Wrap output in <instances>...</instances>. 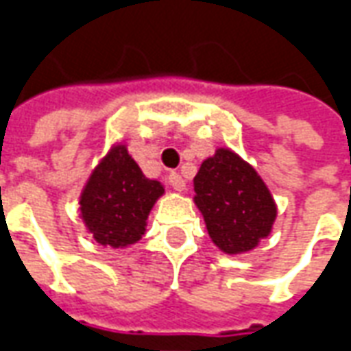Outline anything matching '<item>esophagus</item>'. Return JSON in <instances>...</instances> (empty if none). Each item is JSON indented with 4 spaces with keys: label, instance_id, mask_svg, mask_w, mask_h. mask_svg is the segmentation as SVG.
Segmentation results:
<instances>
[{
    "label": "esophagus",
    "instance_id": "esophagus-1",
    "mask_svg": "<svg viewBox=\"0 0 351 351\" xmlns=\"http://www.w3.org/2000/svg\"><path fill=\"white\" fill-rule=\"evenodd\" d=\"M168 181H170V185L176 189V191H185V180L181 178L180 173L171 171L170 176H168Z\"/></svg>",
    "mask_w": 351,
    "mask_h": 351
}]
</instances>
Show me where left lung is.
Instances as JSON below:
<instances>
[{
  "label": "left lung",
  "mask_w": 351,
  "mask_h": 351,
  "mask_svg": "<svg viewBox=\"0 0 351 351\" xmlns=\"http://www.w3.org/2000/svg\"><path fill=\"white\" fill-rule=\"evenodd\" d=\"M195 202L213 243L245 253L270 234L276 204L259 173L228 149L204 160L195 178Z\"/></svg>",
  "instance_id": "obj_1"
}]
</instances>
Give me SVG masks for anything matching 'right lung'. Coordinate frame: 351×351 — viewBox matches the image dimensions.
<instances>
[{
	"label": "right lung",
	"instance_id": "1",
	"mask_svg": "<svg viewBox=\"0 0 351 351\" xmlns=\"http://www.w3.org/2000/svg\"><path fill=\"white\" fill-rule=\"evenodd\" d=\"M164 187L147 180L124 145H117L92 171L81 195V215L96 242L124 247L145 234V221Z\"/></svg>",
	"mask_w": 351,
	"mask_h": 351
}]
</instances>
